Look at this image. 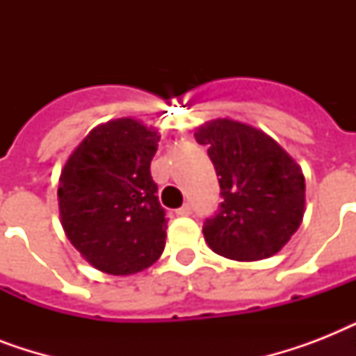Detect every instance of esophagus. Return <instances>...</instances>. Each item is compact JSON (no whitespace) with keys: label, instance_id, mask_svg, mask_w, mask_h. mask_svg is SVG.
Segmentation results:
<instances>
[{"label":"esophagus","instance_id":"34e87169","mask_svg":"<svg viewBox=\"0 0 356 356\" xmlns=\"http://www.w3.org/2000/svg\"><path fill=\"white\" fill-rule=\"evenodd\" d=\"M175 214H177V216H190V214H192V205H190V203H186V205H183L181 209H177V211H175Z\"/></svg>","mask_w":356,"mask_h":356}]
</instances>
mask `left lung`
Returning <instances> with one entry per match:
<instances>
[{
	"mask_svg": "<svg viewBox=\"0 0 356 356\" xmlns=\"http://www.w3.org/2000/svg\"><path fill=\"white\" fill-rule=\"evenodd\" d=\"M195 140L209 145L220 177L222 203L203 225L209 248L240 262L275 254L303 220L301 168L268 134L234 120L207 123Z\"/></svg>",
	"mask_w": 356,
	"mask_h": 356,
	"instance_id": "obj_1",
	"label": "left lung"
}]
</instances>
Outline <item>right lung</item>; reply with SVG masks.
<instances>
[{"mask_svg": "<svg viewBox=\"0 0 356 356\" xmlns=\"http://www.w3.org/2000/svg\"><path fill=\"white\" fill-rule=\"evenodd\" d=\"M159 138L133 118L103 123L77 145L60 173L66 236L94 268L111 275L149 268L166 245V211L149 170Z\"/></svg>", "mask_w": 356, "mask_h": 356, "instance_id": "add662e5", "label": "right lung"}]
</instances>
